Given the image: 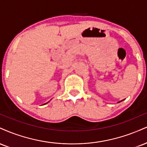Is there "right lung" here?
I'll list each match as a JSON object with an SVG mask.
<instances>
[{"label": "right lung", "mask_w": 147, "mask_h": 147, "mask_svg": "<svg viewBox=\"0 0 147 147\" xmlns=\"http://www.w3.org/2000/svg\"><path fill=\"white\" fill-rule=\"evenodd\" d=\"M45 104H46V103H45Z\"/></svg>", "instance_id": "add662e5"}]
</instances>
